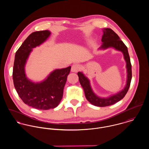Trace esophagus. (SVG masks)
<instances>
[{"label":"esophagus","instance_id":"obj_1","mask_svg":"<svg viewBox=\"0 0 149 149\" xmlns=\"http://www.w3.org/2000/svg\"><path fill=\"white\" fill-rule=\"evenodd\" d=\"M80 69H81V66L80 65L74 64L72 66L71 71L72 72H77L79 70H80Z\"/></svg>","mask_w":149,"mask_h":149}]
</instances>
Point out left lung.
<instances>
[{
	"mask_svg": "<svg viewBox=\"0 0 149 149\" xmlns=\"http://www.w3.org/2000/svg\"><path fill=\"white\" fill-rule=\"evenodd\" d=\"M103 31L104 34L102 39V41L103 43L101 47L106 49L109 47H113L123 53L125 59L127 63L126 66L128 73L127 81L125 89L119 93L108 98H100L97 96L93 92L90 86L89 80L83 74V73L80 72H78L77 74L79 76V81L84 89L86 99L90 103L97 107L109 106L122 100L125 96L128 91L132 79L131 64L130 62V58L127 46L120 39L118 34L112 29L107 28L104 29V30Z\"/></svg>",
	"mask_w": 149,
	"mask_h": 149,
	"instance_id": "obj_1",
	"label": "left lung"
}]
</instances>
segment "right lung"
<instances>
[{"instance_id":"obj_1","label":"right lung","mask_w":149,"mask_h":149,"mask_svg":"<svg viewBox=\"0 0 149 149\" xmlns=\"http://www.w3.org/2000/svg\"><path fill=\"white\" fill-rule=\"evenodd\" d=\"M48 30L35 31L30 34L16 52L13 79L15 88L22 100L38 109L54 108L60 103L71 66L56 69L41 83H34L25 75L24 65L32 49L43 42L50 36Z\"/></svg>"}]
</instances>
